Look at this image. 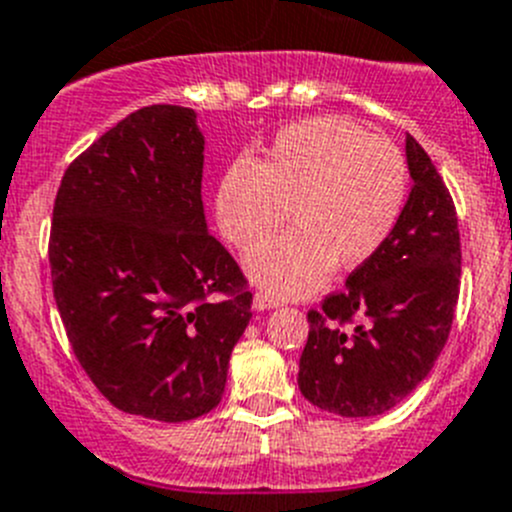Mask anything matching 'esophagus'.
<instances>
[{
    "label": "esophagus",
    "mask_w": 512,
    "mask_h": 512,
    "mask_svg": "<svg viewBox=\"0 0 512 512\" xmlns=\"http://www.w3.org/2000/svg\"><path fill=\"white\" fill-rule=\"evenodd\" d=\"M280 303L275 301L273 296H267V293H255V298H252V308L255 311H270V308H278Z\"/></svg>",
    "instance_id": "obj_1"
}]
</instances>
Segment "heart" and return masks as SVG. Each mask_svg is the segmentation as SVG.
<instances>
[{
    "label": "heart",
    "mask_w": 512,
    "mask_h": 512,
    "mask_svg": "<svg viewBox=\"0 0 512 512\" xmlns=\"http://www.w3.org/2000/svg\"><path fill=\"white\" fill-rule=\"evenodd\" d=\"M408 199L398 147L342 117L288 124L265 158L237 160L216 188V224L239 252H252L284 221L294 232L260 248L247 275L275 296H308L334 265L370 262L393 234Z\"/></svg>",
    "instance_id": "b5f03b06"
}]
</instances>
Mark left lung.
<instances>
[{
	"label": "left lung",
	"instance_id": "8db88e82",
	"mask_svg": "<svg viewBox=\"0 0 512 512\" xmlns=\"http://www.w3.org/2000/svg\"><path fill=\"white\" fill-rule=\"evenodd\" d=\"M405 160L413 186L385 247L349 275L347 290L308 313L298 388L334 416L372 418L408 398L434 367L454 321L462 278L457 211L411 135Z\"/></svg>",
	"mask_w": 512,
	"mask_h": 512
}]
</instances>
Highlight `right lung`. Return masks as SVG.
I'll list each match as a JSON object with an SVG mask.
<instances>
[{
	"instance_id": "right-lung-1",
	"label": "right lung",
	"mask_w": 512,
	"mask_h": 512,
	"mask_svg": "<svg viewBox=\"0 0 512 512\" xmlns=\"http://www.w3.org/2000/svg\"><path fill=\"white\" fill-rule=\"evenodd\" d=\"M201 178L196 112L153 104L68 165L53 206L50 275L73 354L119 411L163 423L214 411L252 319Z\"/></svg>"
}]
</instances>
